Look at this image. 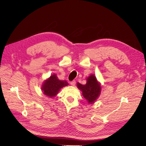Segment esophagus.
<instances>
[{
  "instance_id": "obj_1",
  "label": "esophagus",
  "mask_w": 146,
  "mask_h": 146,
  "mask_svg": "<svg viewBox=\"0 0 146 146\" xmlns=\"http://www.w3.org/2000/svg\"><path fill=\"white\" fill-rule=\"evenodd\" d=\"M70 84H71L72 86H74L76 85V81H75V80H73V81H71V82H70Z\"/></svg>"
}]
</instances>
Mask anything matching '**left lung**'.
Segmentation results:
<instances>
[{
    "mask_svg": "<svg viewBox=\"0 0 146 146\" xmlns=\"http://www.w3.org/2000/svg\"><path fill=\"white\" fill-rule=\"evenodd\" d=\"M87 84L82 85L77 82L78 88L82 91V96L89 103H92L99 96L101 87L94 75H91L87 78Z\"/></svg>",
    "mask_w": 146,
    "mask_h": 146,
    "instance_id": "8db88e82",
    "label": "left lung"
}]
</instances>
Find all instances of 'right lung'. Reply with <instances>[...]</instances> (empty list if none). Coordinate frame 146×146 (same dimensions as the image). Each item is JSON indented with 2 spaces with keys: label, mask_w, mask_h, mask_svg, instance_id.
I'll return each instance as SVG.
<instances>
[{
  "label": "right lung",
  "mask_w": 146,
  "mask_h": 146,
  "mask_svg": "<svg viewBox=\"0 0 146 146\" xmlns=\"http://www.w3.org/2000/svg\"><path fill=\"white\" fill-rule=\"evenodd\" d=\"M68 85L66 81H60L57 78L55 75L53 74L44 82L42 90L46 95L51 98L55 96L61 88Z\"/></svg>",
  "instance_id": "add662e5"
}]
</instances>
